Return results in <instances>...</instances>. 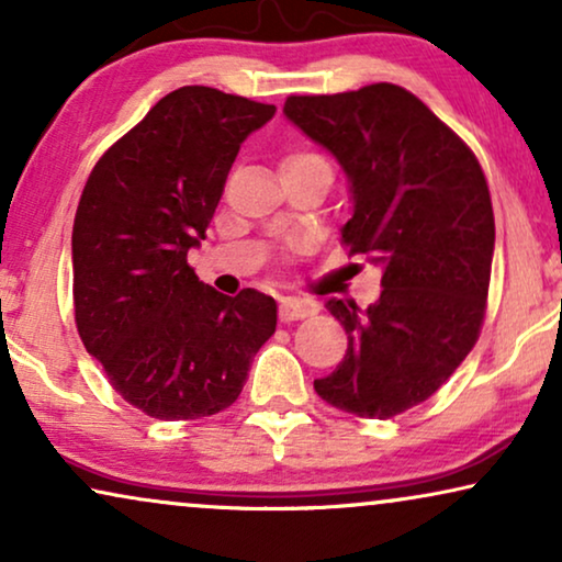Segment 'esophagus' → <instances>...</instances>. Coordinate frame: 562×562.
Instances as JSON below:
<instances>
[{"label":"esophagus","mask_w":562,"mask_h":562,"mask_svg":"<svg viewBox=\"0 0 562 562\" xmlns=\"http://www.w3.org/2000/svg\"><path fill=\"white\" fill-rule=\"evenodd\" d=\"M317 310H319L317 302H312V299H299V296H281V304H279V314L283 322L312 317V314H317Z\"/></svg>","instance_id":"34e87169"}]
</instances>
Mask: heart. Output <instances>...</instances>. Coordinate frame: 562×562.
Here are the masks:
<instances>
[{"instance_id": "obj_1", "label": "heart", "mask_w": 562, "mask_h": 562, "mask_svg": "<svg viewBox=\"0 0 562 562\" xmlns=\"http://www.w3.org/2000/svg\"><path fill=\"white\" fill-rule=\"evenodd\" d=\"M281 166H325V168H329L327 158L319 156V153H312V150H294V153H289V156L283 158Z\"/></svg>"}]
</instances>
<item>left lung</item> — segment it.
Returning a JSON list of instances; mask_svg holds the SVG:
<instances>
[{"label": "left lung", "instance_id": "1", "mask_svg": "<svg viewBox=\"0 0 562 562\" xmlns=\"http://www.w3.org/2000/svg\"><path fill=\"white\" fill-rule=\"evenodd\" d=\"M283 114L340 164L352 202L342 240L383 271L368 310L327 299L348 350L314 391L356 417H396L432 396L479 340L496 237L486 176L396 83L289 97Z\"/></svg>", "mask_w": 562, "mask_h": 562}]
</instances>
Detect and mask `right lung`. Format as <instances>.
Instances as JSON below:
<instances>
[{"mask_svg":"<svg viewBox=\"0 0 562 562\" xmlns=\"http://www.w3.org/2000/svg\"><path fill=\"white\" fill-rule=\"evenodd\" d=\"M276 114L210 87L166 94L99 158L74 220L81 342L114 391L148 417L227 409L276 333L273 296H225L187 263L245 137Z\"/></svg>","mask_w":562,"mask_h":562,"instance_id":"right-lung-1","label":"right lung"}]
</instances>
